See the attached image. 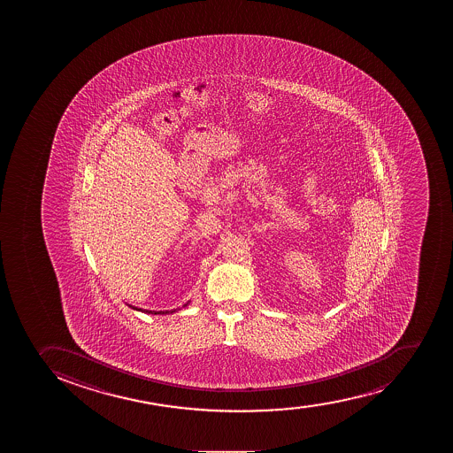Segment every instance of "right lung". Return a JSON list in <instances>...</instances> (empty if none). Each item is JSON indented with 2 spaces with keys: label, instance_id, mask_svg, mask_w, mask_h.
<instances>
[{
  "label": "right lung",
  "instance_id": "1",
  "mask_svg": "<svg viewBox=\"0 0 453 453\" xmlns=\"http://www.w3.org/2000/svg\"><path fill=\"white\" fill-rule=\"evenodd\" d=\"M188 304H184V307H186ZM131 309L139 310V311H143V313H152V314H166V313H174L175 310H165V311H150V310H143V309H137V307H133V305H130Z\"/></svg>",
  "mask_w": 453,
  "mask_h": 453
}]
</instances>
